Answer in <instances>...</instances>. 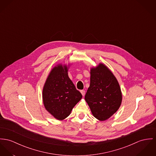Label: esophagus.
Instances as JSON below:
<instances>
[{
  "mask_svg": "<svg viewBox=\"0 0 156 156\" xmlns=\"http://www.w3.org/2000/svg\"><path fill=\"white\" fill-rule=\"evenodd\" d=\"M81 94H82V95L84 96L85 95V91L84 90H81Z\"/></svg>",
  "mask_w": 156,
  "mask_h": 156,
  "instance_id": "esophagus-1",
  "label": "esophagus"
}]
</instances>
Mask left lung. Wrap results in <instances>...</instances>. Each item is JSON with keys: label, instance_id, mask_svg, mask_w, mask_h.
<instances>
[{"label": "left lung", "instance_id": "8db88e82", "mask_svg": "<svg viewBox=\"0 0 156 156\" xmlns=\"http://www.w3.org/2000/svg\"><path fill=\"white\" fill-rule=\"evenodd\" d=\"M90 74V85L85 100L96 119L107 120L120 108L122 95L119 84L103 63L91 68Z\"/></svg>", "mask_w": 156, "mask_h": 156}]
</instances>
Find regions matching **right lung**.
I'll use <instances>...</instances> for the list:
<instances>
[{
    "label": "right lung",
    "mask_w": 156,
    "mask_h": 156,
    "mask_svg": "<svg viewBox=\"0 0 156 156\" xmlns=\"http://www.w3.org/2000/svg\"><path fill=\"white\" fill-rule=\"evenodd\" d=\"M68 71L66 65L59 64L54 67L43 89L44 108L58 120L67 118L83 97L69 78Z\"/></svg>",
    "instance_id": "1"
}]
</instances>
